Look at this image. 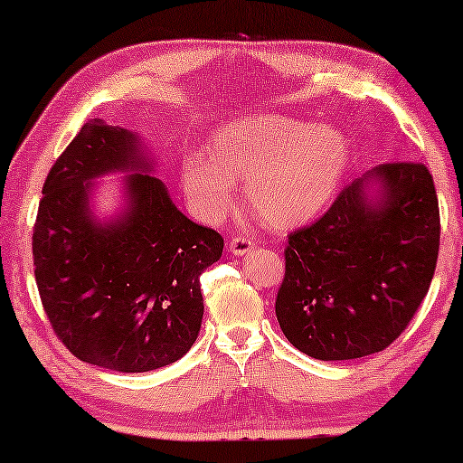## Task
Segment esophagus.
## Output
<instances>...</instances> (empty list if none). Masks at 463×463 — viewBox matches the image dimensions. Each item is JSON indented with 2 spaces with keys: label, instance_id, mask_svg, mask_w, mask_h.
Listing matches in <instances>:
<instances>
[{
  "label": "esophagus",
  "instance_id": "1",
  "mask_svg": "<svg viewBox=\"0 0 463 463\" xmlns=\"http://www.w3.org/2000/svg\"><path fill=\"white\" fill-rule=\"evenodd\" d=\"M252 250V242L246 236H236L232 238L230 242V252L232 255H246V252Z\"/></svg>",
  "mask_w": 463,
  "mask_h": 463
}]
</instances>
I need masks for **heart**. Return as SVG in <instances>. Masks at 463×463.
<instances>
[{"label": "heart", "instance_id": "b5f03b06", "mask_svg": "<svg viewBox=\"0 0 463 463\" xmlns=\"http://www.w3.org/2000/svg\"><path fill=\"white\" fill-rule=\"evenodd\" d=\"M350 166V145L337 128L259 113L219 128L206 156L183 160L181 181L189 204L217 223L244 202L271 230H295L322 213Z\"/></svg>", "mask_w": 463, "mask_h": 463}]
</instances>
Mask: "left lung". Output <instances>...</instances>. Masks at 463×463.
Returning a JSON list of instances; mask_svg holds the SVG:
<instances>
[{
  "mask_svg": "<svg viewBox=\"0 0 463 463\" xmlns=\"http://www.w3.org/2000/svg\"><path fill=\"white\" fill-rule=\"evenodd\" d=\"M440 244L434 179L423 164H379L325 217L288 236L276 316L290 344L318 360L382 352L413 318Z\"/></svg>",
  "mask_w": 463,
  "mask_h": 463,
  "instance_id": "obj_1",
  "label": "left lung"
}]
</instances>
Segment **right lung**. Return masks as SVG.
I'll list each match as a JSON object with an SVG mask.
<instances>
[{"instance_id": "add662e5", "label": "right lung", "mask_w": 463, "mask_h": 463, "mask_svg": "<svg viewBox=\"0 0 463 463\" xmlns=\"http://www.w3.org/2000/svg\"><path fill=\"white\" fill-rule=\"evenodd\" d=\"M135 132L92 119L43 183L33 265L43 312L75 358L100 369L145 373L185 356L198 339L200 276L223 238L189 221L151 173ZM126 174L127 206L97 220L99 175Z\"/></svg>"}]
</instances>
